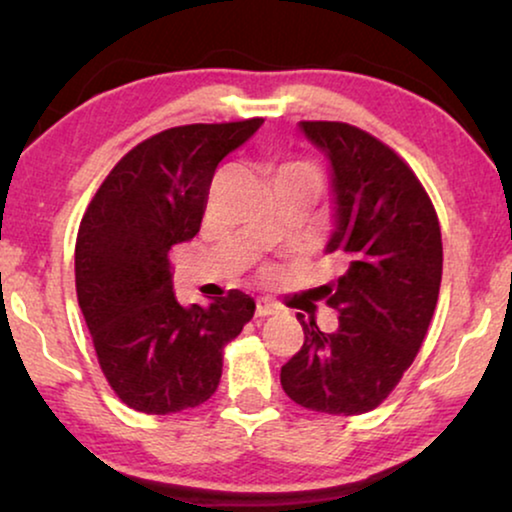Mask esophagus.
Instances as JSON below:
<instances>
[{"instance_id":"34e87169","label":"esophagus","mask_w":512,"mask_h":512,"mask_svg":"<svg viewBox=\"0 0 512 512\" xmlns=\"http://www.w3.org/2000/svg\"><path fill=\"white\" fill-rule=\"evenodd\" d=\"M277 307L268 303V300H258L256 303V317H270V314H275Z\"/></svg>"}]
</instances>
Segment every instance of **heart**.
<instances>
[{
    "mask_svg": "<svg viewBox=\"0 0 512 512\" xmlns=\"http://www.w3.org/2000/svg\"><path fill=\"white\" fill-rule=\"evenodd\" d=\"M265 177H268L272 188H296L303 191L307 198H317L321 186H324V177L321 170L310 160L303 158H286V160H270L265 165ZM265 275H272L270 270H265Z\"/></svg>",
    "mask_w": 512,
    "mask_h": 512,
    "instance_id": "1",
    "label": "heart"
}]
</instances>
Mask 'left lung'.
<instances>
[{"mask_svg":"<svg viewBox=\"0 0 512 512\" xmlns=\"http://www.w3.org/2000/svg\"><path fill=\"white\" fill-rule=\"evenodd\" d=\"M331 160L335 233L326 251L340 275L319 296L338 312L324 333L305 321L300 352L282 366L293 403L326 415H363L387 398L429 331L443 277L438 214L394 149L338 121H300Z\"/></svg>","mask_w":512,"mask_h":512,"instance_id":"8db88e82","label":"left lung"}]
</instances>
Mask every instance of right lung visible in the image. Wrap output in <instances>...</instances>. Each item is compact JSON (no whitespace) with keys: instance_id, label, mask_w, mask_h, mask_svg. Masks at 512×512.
Returning <instances> with one entry per match:
<instances>
[{"instance_id":"right-lung-1","label":"right lung","mask_w":512,"mask_h":512,"mask_svg":"<svg viewBox=\"0 0 512 512\" xmlns=\"http://www.w3.org/2000/svg\"><path fill=\"white\" fill-rule=\"evenodd\" d=\"M263 118L158 132L114 165L76 235V298L104 377L137 412L172 415L219 387L223 347L256 303L228 291L209 307L177 303L170 251L198 235L216 165Z\"/></svg>"}]
</instances>
